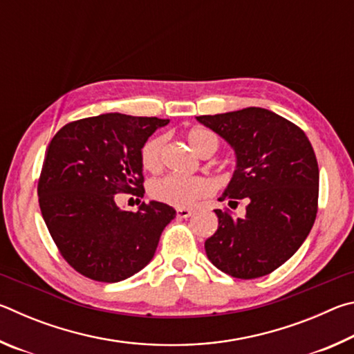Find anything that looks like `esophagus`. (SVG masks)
<instances>
[{
    "instance_id": "obj_1",
    "label": "esophagus",
    "mask_w": 354,
    "mask_h": 354,
    "mask_svg": "<svg viewBox=\"0 0 354 354\" xmlns=\"http://www.w3.org/2000/svg\"><path fill=\"white\" fill-rule=\"evenodd\" d=\"M195 212L192 211V209H178L176 211V217L178 218H189V217H192V215H194Z\"/></svg>"
}]
</instances>
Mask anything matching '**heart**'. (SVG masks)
I'll return each mask as SVG.
<instances>
[{
	"instance_id": "b5f03b06",
	"label": "heart",
	"mask_w": 354,
	"mask_h": 354,
	"mask_svg": "<svg viewBox=\"0 0 354 354\" xmlns=\"http://www.w3.org/2000/svg\"><path fill=\"white\" fill-rule=\"evenodd\" d=\"M189 145L194 151L201 153L205 149L215 151L218 147L217 136L205 128H195L187 134ZM165 137L154 136L149 139L142 148V165L148 171L159 170L162 162V149H164ZM212 192V185L205 178L200 176H184V175H171L162 176L149 184V195L156 201L165 203V205L175 207H189L196 200L207 196Z\"/></svg>"
}]
</instances>
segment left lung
<instances>
[{
    "label": "left lung",
    "mask_w": 354,
    "mask_h": 354,
    "mask_svg": "<svg viewBox=\"0 0 354 354\" xmlns=\"http://www.w3.org/2000/svg\"><path fill=\"white\" fill-rule=\"evenodd\" d=\"M230 143L236 170L220 201L247 200L234 218L215 209L218 227L205 242L218 270L253 279L290 259L313 230L319 203V164L306 134L262 107L196 117Z\"/></svg>",
    "instance_id": "1"
}]
</instances>
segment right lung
<instances>
[{"instance_id": "right-lung-1", "label": "right lung", "mask_w": 354, "mask_h": 354, "mask_svg": "<svg viewBox=\"0 0 354 354\" xmlns=\"http://www.w3.org/2000/svg\"><path fill=\"white\" fill-rule=\"evenodd\" d=\"M167 123L103 113L65 124L53 137L39 178V205L56 247L77 273L118 283L153 259L176 211L159 201L124 211L115 195L145 194L142 148Z\"/></svg>"}]
</instances>
